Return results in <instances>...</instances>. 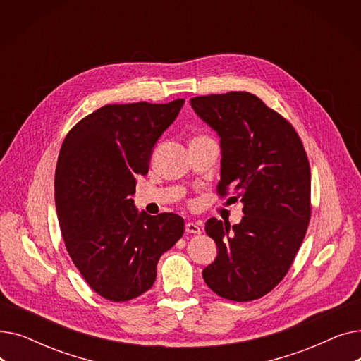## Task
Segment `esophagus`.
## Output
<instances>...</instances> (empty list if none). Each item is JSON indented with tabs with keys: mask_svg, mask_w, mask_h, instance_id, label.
Masks as SVG:
<instances>
[{
	"mask_svg": "<svg viewBox=\"0 0 361 361\" xmlns=\"http://www.w3.org/2000/svg\"><path fill=\"white\" fill-rule=\"evenodd\" d=\"M185 231L188 234H200L202 228H200V225L196 224V222H187L185 224Z\"/></svg>",
	"mask_w": 361,
	"mask_h": 361,
	"instance_id": "obj_1",
	"label": "esophagus"
}]
</instances>
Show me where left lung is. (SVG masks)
Here are the masks:
<instances>
[{"label": "left lung", "mask_w": 361, "mask_h": 361, "mask_svg": "<svg viewBox=\"0 0 361 361\" xmlns=\"http://www.w3.org/2000/svg\"><path fill=\"white\" fill-rule=\"evenodd\" d=\"M190 104L221 137L219 197L244 204L240 224L206 222L218 256L203 279L222 298H260L287 275L307 231V154L293 124L250 92L206 94Z\"/></svg>", "instance_id": "8db88e82"}]
</instances>
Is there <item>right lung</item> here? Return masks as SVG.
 <instances>
[{
	"instance_id": "1",
	"label": "right lung",
	"mask_w": 361,
	"mask_h": 361,
	"mask_svg": "<svg viewBox=\"0 0 361 361\" xmlns=\"http://www.w3.org/2000/svg\"><path fill=\"white\" fill-rule=\"evenodd\" d=\"M184 104H109L82 118L63 142L55 206L66 249L89 287L128 301L157 279V264L184 234L173 212L139 214L136 177L146 176L157 140Z\"/></svg>"
}]
</instances>
